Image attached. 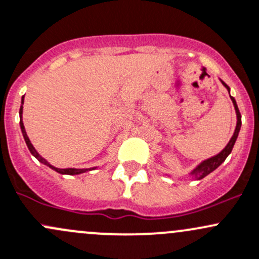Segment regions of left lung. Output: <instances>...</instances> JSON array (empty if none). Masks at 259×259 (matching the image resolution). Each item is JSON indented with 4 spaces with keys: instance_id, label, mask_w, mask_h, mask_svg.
I'll list each match as a JSON object with an SVG mask.
<instances>
[{
    "instance_id": "left-lung-1",
    "label": "left lung",
    "mask_w": 259,
    "mask_h": 259,
    "mask_svg": "<svg viewBox=\"0 0 259 259\" xmlns=\"http://www.w3.org/2000/svg\"><path fill=\"white\" fill-rule=\"evenodd\" d=\"M220 80H221V79H220ZM221 83L223 84V87H225V88L227 89L228 93H230V87H228L227 84H226L223 80H221ZM230 98H231V100H232V103H233V107H235L236 116H237V124H236L235 133H233L232 138L230 139V141H228V144L225 146V149H223V150L220 151L219 154L213 155V156H211V157H208V159H206V160H203V161H201L200 164L196 166L195 168H192V170L190 171L189 174H187V176H189V178H191L192 180H202L203 178H206V176H207L208 174H211L212 171L216 170V168L219 167V166L221 165L223 161H225L226 157H227L228 155L231 154V151H232L233 145H235L236 140H237V138H238L239 130H241L242 121H241V113H239L238 107H237V103H236L235 98L231 97V94H230ZM166 175L170 176V175H168V174H166Z\"/></svg>"
}]
</instances>
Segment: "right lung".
<instances>
[{
  "label": "right lung",
  "mask_w": 259,
  "mask_h": 259,
  "mask_svg": "<svg viewBox=\"0 0 259 259\" xmlns=\"http://www.w3.org/2000/svg\"><path fill=\"white\" fill-rule=\"evenodd\" d=\"M23 103H24V97H22V100H21V108H20V126H21V130H22V135H23L24 138V141H26L27 144V148H28V150L31 151V154L33 155L34 157L38 160L39 162H42L43 165L48 166V167H51L52 170L57 171L58 174H62V175H80V174L83 172H87V171H91V170H95L97 167H91V168H73V167H67V168H59V167H56V166H53L50 162L47 161V160L45 159V157L40 156L39 154H38V151L34 149V146L32 145L31 140H29L28 135H27L26 133V129H24V125H23V119H22V114H23Z\"/></svg>",
  "instance_id": "right-lung-1"
}]
</instances>
